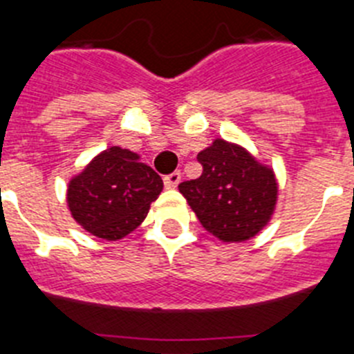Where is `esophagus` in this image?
<instances>
[{
    "label": "esophagus",
    "instance_id": "34e87169",
    "mask_svg": "<svg viewBox=\"0 0 354 354\" xmlns=\"http://www.w3.org/2000/svg\"><path fill=\"white\" fill-rule=\"evenodd\" d=\"M180 177H183V174L180 171H171V174L165 175V186L167 187H177V184L180 183Z\"/></svg>",
    "mask_w": 354,
    "mask_h": 354
}]
</instances>
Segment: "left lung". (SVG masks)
I'll use <instances>...</instances> for the list:
<instances>
[{
    "label": "left lung",
    "instance_id": "1",
    "mask_svg": "<svg viewBox=\"0 0 354 354\" xmlns=\"http://www.w3.org/2000/svg\"><path fill=\"white\" fill-rule=\"evenodd\" d=\"M196 159L202 175L180 183L179 192L205 230L225 243H241L259 234L277 204L273 170L243 147L220 138Z\"/></svg>",
    "mask_w": 354,
    "mask_h": 354
}]
</instances>
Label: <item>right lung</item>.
Returning a JSON list of instances; mask_svg holds the SVG:
<instances>
[{
    "instance_id": "add662e5",
    "label": "right lung",
    "mask_w": 354,
    "mask_h": 354,
    "mask_svg": "<svg viewBox=\"0 0 354 354\" xmlns=\"http://www.w3.org/2000/svg\"><path fill=\"white\" fill-rule=\"evenodd\" d=\"M161 189V177L138 154L111 147L68 183L67 204L84 230L115 241L145 220Z\"/></svg>"
}]
</instances>
